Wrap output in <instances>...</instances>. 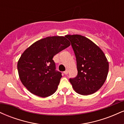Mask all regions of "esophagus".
I'll use <instances>...</instances> for the list:
<instances>
[{
	"instance_id": "obj_1",
	"label": "esophagus",
	"mask_w": 124,
	"mask_h": 124,
	"mask_svg": "<svg viewBox=\"0 0 124 124\" xmlns=\"http://www.w3.org/2000/svg\"><path fill=\"white\" fill-rule=\"evenodd\" d=\"M63 73L65 74V75H67V74L68 73V69H66V70L64 71Z\"/></svg>"
}]
</instances>
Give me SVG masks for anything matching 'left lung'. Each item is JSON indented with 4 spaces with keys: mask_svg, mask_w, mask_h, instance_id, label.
<instances>
[{
    "mask_svg": "<svg viewBox=\"0 0 124 124\" xmlns=\"http://www.w3.org/2000/svg\"><path fill=\"white\" fill-rule=\"evenodd\" d=\"M76 59L78 75L69 81L73 89L82 95L92 94L104 83L108 72V62L101 49L87 38L67 35Z\"/></svg>",
    "mask_w": 124,
    "mask_h": 124,
    "instance_id": "8db88e82",
    "label": "left lung"
}]
</instances>
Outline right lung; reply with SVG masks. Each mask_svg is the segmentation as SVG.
Here are the masks:
<instances>
[{"mask_svg":"<svg viewBox=\"0 0 124 124\" xmlns=\"http://www.w3.org/2000/svg\"><path fill=\"white\" fill-rule=\"evenodd\" d=\"M64 37H48L38 40L21 55L17 69L21 83L36 96L46 97L55 93L62 78L53 57L70 46Z\"/></svg>","mask_w":124,"mask_h":124,"instance_id":"obj_1","label":"right lung"}]
</instances>
